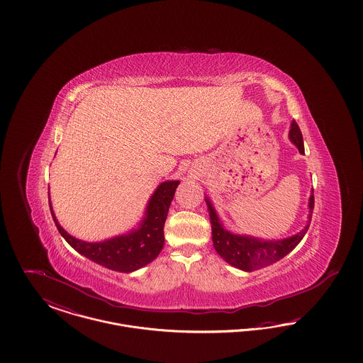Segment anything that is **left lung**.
<instances>
[{"label":"left lung","mask_w":363,"mask_h":363,"mask_svg":"<svg viewBox=\"0 0 363 363\" xmlns=\"http://www.w3.org/2000/svg\"><path fill=\"white\" fill-rule=\"evenodd\" d=\"M289 138L298 148L299 154L303 155L305 154L303 138L299 130V126L295 121L291 122ZM206 203H207L209 220L212 227V242H213L215 250L227 264L245 272H252L283 259L295 249V246L299 242L302 241V238L305 237L311 225V213L314 207V196L311 189L309 203H308L309 215H308V222L305 227L299 233L283 240H262L247 234H234L223 225L212 201L208 197H206Z\"/></svg>","instance_id":"left-lung-1"}]
</instances>
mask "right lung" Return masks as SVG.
Returning <instances> with one entry per match:
<instances>
[{
    "label": "right lung",
    "mask_w": 363,
    "mask_h": 363,
    "mask_svg": "<svg viewBox=\"0 0 363 363\" xmlns=\"http://www.w3.org/2000/svg\"><path fill=\"white\" fill-rule=\"evenodd\" d=\"M178 185V179H169L159 184L151 194L144 211V216L138 225L125 234L107 238L104 241L86 242L70 235L55 218L50 194L49 206L57 230L77 253L107 269L130 274L152 262L163 249V227Z\"/></svg>",
    "instance_id": "1"
}]
</instances>
